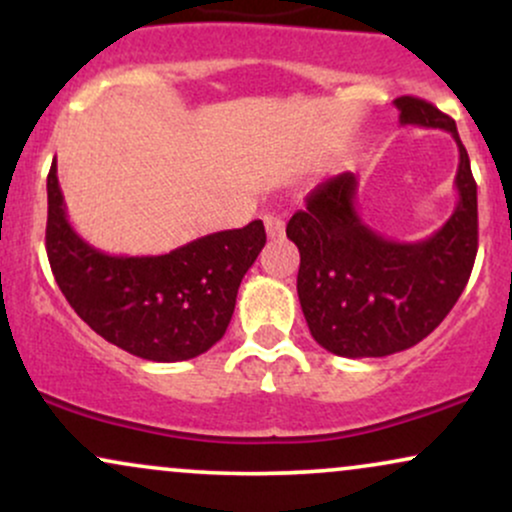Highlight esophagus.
<instances>
[{"instance_id":"34e87169","label":"esophagus","mask_w":512,"mask_h":512,"mask_svg":"<svg viewBox=\"0 0 512 512\" xmlns=\"http://www.w3.org/2000/svg\"><path fill=\"white\" fill-rule=\"evenodd\" d=\"M264 228H267V236L276 240V238L284 236L286 226H284V221H281L276 214H264Z\"/></svg>"}]
</instances>
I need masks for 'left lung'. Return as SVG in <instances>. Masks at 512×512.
<instances>
[{"label":"left lung","instance_id":"8db88e82","mask_svg":"<svg viewBox=\"0 0 512 512\" xmlns=\"http://www.w3.org/2000/svg\"><path fill=\"white\" fill-rule=\"evenodd\" d=\"M402 125L436 127L460 149L457 207L431 238L397 243L363 223L354 173L317 185L286 223L298 245V301L322 349L378 358L428 337L462 296L479 245L477 182L452 117L414 96L395 101Z\"/></svg>","mask_w":512,"mask_h":512}]
</instances>
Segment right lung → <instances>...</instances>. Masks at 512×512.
<instances>
[{"instance_id":"1","label":"right lung","mask_w":512,"mask_h":512,"mask_svg":"<svg viewBox=\"0 0 512 512\" xmlns=\"http://www.w3.org/2000/svg\"><path fill=\"white\" fill-rule=\"evenodd\" d=\"M264 243L257 219L166 255H105L67 221L55 163L48 173L45 248L57 286L93 332L146 361H187L219 342Z\"/></svg>"}]
</instances>
